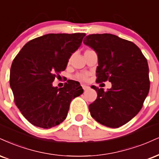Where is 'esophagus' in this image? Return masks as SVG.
<instances>
[{
	"mask_svg": "<svg viewBox=\"0 0 159 159\" xmlns=\"http://www.w3.org/2000/svg\"><path fill=\"white\" fill-rule=\"evenodd\" d=\"M81 86H82V88H83V89H84V90H86V89H88L89 88V86H87V85H85V84H82Z\"/></svg>",
	"mask_w": 159,
	"mask_h": 159,
	"instance_id": "1",
	"label": "esophagus"
}]
</instances>
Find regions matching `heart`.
<instances>
[{"instance_id":"heart-1","label":"heart","mask_w":159,"mask_h":159,"mask_svg":"<svg viewBox=\"0 0 159 159\" xmlns=\"http://www.w3.org/2000/svg\"><path fill=\"white\" fill-rule=\"evenodd\" d=\"M87 74L85 73H80V74H78L77 75H76V78H78V79H81V80H85L86 78H87Z\"/></svg>"}]
</instances>
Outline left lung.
Returning a JSON list of instances; mask_svg holds the SVG:
<instances>
[{"instance_id": "left-lung-1", "label": "left lung", "mask_w": 159, "mask_h": 159, "mask_svg": "<svg viewBox=\"0 0 159 159\" xmlns=\"http://www.w3.org/2000/svg\"><path fill=\"white\" fill-rule=\"evenodd\" d=\"M84 43L98 55L96 81L112 83L107 91L91 87L98 94L89 105L91 116L106 127H121L139 113L148 95L147 59L135 43L112 34L87 35Z\"/></svg>"}]
</instances>
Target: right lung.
<instances>
[{"label":"right lung","mask_w":159,"mask_h":159,"mask_svg":"<svg viewBox=\"0 0 159 159\" xmlns=\"http://www.w3.org/2000/svg\"><path fill=\"white\" fill-rule=\"evenodd\" d=\"M86 34H47L24 46L13 61L9 84L23 116L36 127L49 129L67 116L72 99L83 93L78 81L53 87Z\"/></svg>","instance_id":"obj_1"}]
</instances>
